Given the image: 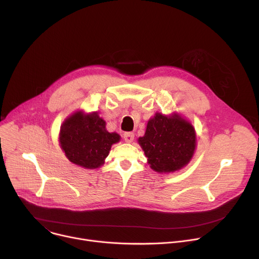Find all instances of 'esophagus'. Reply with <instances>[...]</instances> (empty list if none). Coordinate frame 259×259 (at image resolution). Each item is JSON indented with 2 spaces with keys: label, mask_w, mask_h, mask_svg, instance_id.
I'll list each match as a JSON object with an SVG mask.
<instances>
[{
  "label": "esophagus",
  "mask_w": 259,
  "mask_h": 259,
  "mask_svg": "<svg viewBox=\"0 0 259 259\" xmlns=\"http://www.w3.org/2000/svg\"><path fill=\"white\" fill-rule=\"evenodd\" d=\"M123 137H124L126 142H132L133 139H134V133H132V132H125Z\"/></svg>",
  "instance_id": "obj_1"
}]
</instances>
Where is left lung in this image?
I'll list each match as a JSON object with an SVG mask.
<instances>
[{"instance_id":"left-lung-1","label":"left lung","mask_w":259,"mask_h":259,"mask_svg":"<svg viewBox=\"0 0 259 259\" xmlns=\"http://www.w3.org/2000/svg\"><path fill=\"white\" fill-rule=\"evenodd\" d=\"M147 163L159 173L180 170L192 160L196 150L193 125L178 114L157 113L147 122L144 136L138 138Z\"/></svg>"}]
</instances>
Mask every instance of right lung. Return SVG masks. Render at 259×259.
Instances as JSON below:
<instances>
[{"instance_id": "right-lung-1", "label": "right lung", "mask_w": 259, "mask_h": 259, "mask_svg": "<svg viewBox=\"0 0 259 259\" xmlns=\"http://www.w3.org/2000/svg\"><path fill=\"white\" fill-rule=\"evenodd\" d=\"M120 139L118 133L106 131L105 121L97 112H76L63 122L59 133V143L66 158L86 169L102 166L110 147Z\"/></svg>"}]
</instances>
